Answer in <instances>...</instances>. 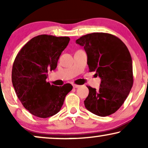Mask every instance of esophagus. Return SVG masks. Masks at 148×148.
<instances>
[{
	"mask_svg": "<svg viewBox=\"0 0 148 148\" xmlns=\"http://www.w3.org/2000/svg\"><path fill=\"white\" fill-rule=\"evenodd\" d=\"M73 87L74 88H77L79 87V85H77V84H73Z\"/></svg>",
	"mask_w": 148,
	"mask_h": 148,
	"instance_id": "1",
	"label": "esophagus"
}]
</instances>
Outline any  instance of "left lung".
I'll return each mask as SVG.
<instances>
[{"label": "left lung", "instance_id": "1", "mask_svg": "<svg viewBox=\"0 0 148 148\" xmlns=\"http://www.w3.org/2000/svg\"><path fill=\"white\" fill-rule=\"evenodd\" d=\"M76 43L84 47L90 71H96L101 78L98 90L87 86L89 94L85 106L98 116H109L122 106L133 86L130 52L119 38L107 33L87 34Z\"/></svg>", "mask_w": 148, "mask_h": 148}]
</instances>
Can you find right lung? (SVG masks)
Listing matches in <instances>:
<instances>
[{
	"label": "right lung",
	"mask_w": 148,
	"mask_h": 148,
	"mask_svg": "<svg viewBox=\"0 0 148 148\" xmlns=\"http://www.w3.org/2000/svg\"><path fill=\"white\" fill-rule=\"evenodd\" d=\"M69 37L50 35L36 36L18 52L12 69V83L16 94L26 110L40 118H48L59 112L69 84L63 86L46 82L48 71L54 70L62 52L69 42Z\"/></svg>",
	"instance_id": "right-lung-1"
}]
</instances>
